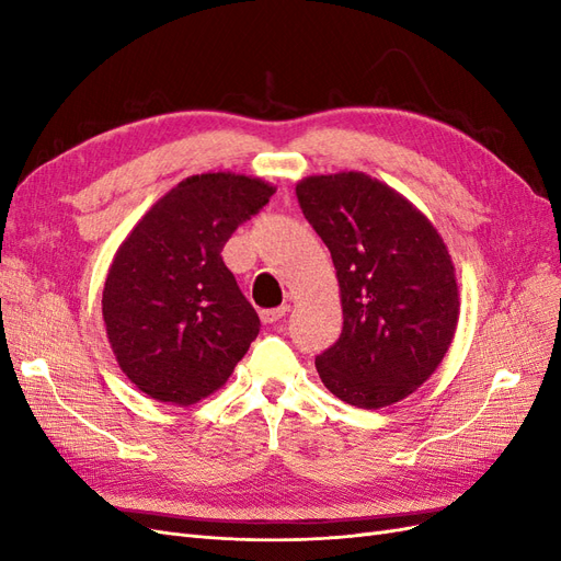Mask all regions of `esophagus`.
Wrapping results in <instances>:
<instances>
[{
    "label": "esophagus",
    "mask_w": 561,
    "mask_h": 561,
    "mask_svg": "<svg viewBox=\"0 0 561 561\" xmlns=\"http://www.w3.org/2000/svg\"><path fill=\"white\" fill-rule=\"evenodd\" d=\"M287 311H290V309H287V307H276V309H262L260 311V318L266 322V325H274V322H278Z\"/></svg>",
    "instance_id": "esophagus-1"
}]
</instances>
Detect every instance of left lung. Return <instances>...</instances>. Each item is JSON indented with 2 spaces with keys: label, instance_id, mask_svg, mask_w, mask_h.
Returning a JSON list of instances; mask_svg holds the SVG:
<instances>
[{
  "label": "left lung",
  "instance_id": "left-lung-1",
  "mask_svg": "<svg viewBox=\"0 0 561 561\" xmlns=\"http://www.w3.org/2000/svg\"><path fill=\"white\" fill-rule=\"evenodd\" d=\"M304 217L328 245L344 328L316 358L330 393L363 410L393 404L443 363L458 285L443 236L410 201L365 173L297 184Z\"/></svg>",
  "mask_w": 561,
  "mask_h": 561
}]
</instances>
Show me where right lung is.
Instances as JSON below:
<instances>
[{"label":"right lung","instance_id":"right-lung-1","mask_svg":"<svg viewBox=\"0 0 561 561\" xmlns=\"http://www.w3.org/2000/svg\"><path fill=\"white\" fill-rule=\"evenodd\" d=\"M274 192L257 178L192 175L118 245L103 318L118 367L149 398L184 407L208 398L260 334L222 248Z\"/></svg>","mask_w":561,"mask_h":561}]
</instances>
